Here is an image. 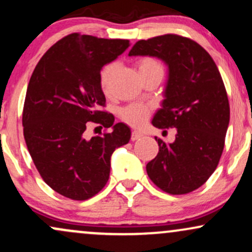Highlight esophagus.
<instances>
[{"instance_id":"esophagus-1","label":"esophagus","mask_w":252,"mask_h":252,"mask_svg":"<svg viewBox=\"0 0 252 252\" xmlns=\"http://www.w3.org/2000/svg\"><path fill=\"white\" fill-rule=\"evenodd\" d=\"M142 137V134H141V132H138V131H132L131 132V141H136V140H138V138H141Z\"/></svg>"}]
</instances>
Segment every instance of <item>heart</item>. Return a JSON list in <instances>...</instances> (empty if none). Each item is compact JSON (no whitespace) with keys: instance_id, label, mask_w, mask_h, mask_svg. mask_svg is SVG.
I'll return each instance as SVG.
<instances>
[{"instance_id":"heart-1","label":"heart","mask_w":252,"mask_h":252,"mask_svg":"<svg viewBox=\"0 0 252 252\" xmlns=\"http://www.w3.org/2000/svg\"><path fill=\"white\" fill-rule=\"evenodd\" d=\"M150 67H161L155 60L153 59H143L138 63V71L146 70ZM117 70V63H109L108 66L104 67L102 71V76H100V84H102L103 89L106 90L109 88L110 83H111L112 77H114L115 72ZM149 116L148 109L144 108L142 105H130L122 111V118L126 123L132 126H141L146 123L147 118Z\"/></svg>"}]
</instances>
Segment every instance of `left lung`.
<instances>
[{"label": "left lung", "instance_id": "1", "mask_svg": "<svg viewBox=\"0 0 252 252\" xmlns=\"http://www.w3.org/2000/svg\"><path fill=\"white\" fill-rule=\"evenodd\" d=\"M129 57H154L168 67L161 108L152 124L175 128L174 142L156 138L158 153L147 163L156 186L169 194H186L204 185L224 149L230 105L216 63L199 43L166 35L140 40Z\"/></svg>", "mask_w": 252, "mask_h": 252}]
</instances>
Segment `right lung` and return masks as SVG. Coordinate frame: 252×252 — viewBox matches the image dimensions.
Masks as SVG:
<instances>
[{"label":"right lung","instance_id":"1","mask_svg":"<svg viewBox=\"0 0 252 252\" xmlns=\"http://www.w3.org/2000/svg\"><path fill=\"white\" fill-rule=\"evenodd\" d=\"M129 46V40L70 34L43 54L32 74L22 115L25 141L43 181L66 198L97 194L109 180L112 153L131 137L126 124L99 110L105 105L100 71ZM90 122L110 131L86 139Z\"/></svg>","mask_w":252,"mask_h":252}]
</instances>
